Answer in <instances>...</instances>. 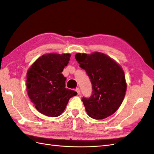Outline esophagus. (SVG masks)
<instances>
[{"label": "esophagus", "mask_w": 154, "mask_h": 154, "mask_svg": "<svg viewBox=\"0 0 154 154\" xmlns=\"http://www.w3.org/2000/svg\"><path fill=\"white\" fill-rule=\"evenodd\" d=\"M75 91H76V92L77 93V94H80V93H81V91H80V89H79V88H77V89H75Z\"/></svg>", "instance_id": "1"}]
</instances>
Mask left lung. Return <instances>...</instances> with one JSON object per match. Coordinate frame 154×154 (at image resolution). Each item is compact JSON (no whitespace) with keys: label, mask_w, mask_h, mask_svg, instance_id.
I'll return each instance as SVG.
<instances>
[{"label":"left lung","mask_w":154,"mask_h":154,"mask_svg":"<svg viewBox=\"0 0 154 154\" xmlns=\"http://www.w3.org/2000/svg\"><path fill=\"white\" fill-rule=\"evenodd\" d=\"M75 59L86 71L92 84V94L82 101L91 118L99 120L112 115L122 104L126 91L124 71L106 55L78 53Z\"/></svg>","instance_id":"1"}]
</instances>
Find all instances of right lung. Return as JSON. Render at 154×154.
<instances>
[{
	"label": "right lung",
	"mask_w": 154,
	"mask_h": 154,
	"mask_svg": "<svg viewBox=\"0 0 154 154\" xmlns=\"http://www.w3.org/2000/svg\"><path fill=\"white\" fill-rule=\"evenodd\" d=\"M71 55L50 54L39 57L27 72L28 97L35 109L50 117L60 116L68 101L77 93L65 88L66 77L61 72Z\"/></svg>",
	"instance_id": "1"
}]
</instances>
